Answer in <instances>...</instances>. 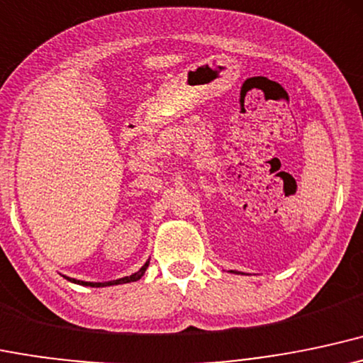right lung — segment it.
Listing matches in <instances>:
<instances>
[{"label": "right lung", "mask_w": 363, "mask_h": 363, "mask_svg": "<svg viewBox=\"0 0 363 363\" xmlns=\"http://www.w3.org/2000/svg\"><path fill=\"white\" fill-rule=\"evenodd\" d=\"M147 266H149V262H145L144 266L140 267V271H137L135 274H132V276H127V278H121V279H116V281H109V283H85V281H77V279H70V278H67V279L73 281V283H79V284H84V286H92V288H99V286H109V284H123V283H132V281H137V279H140L142 276H144L145 269H147Z\"/></svg>", "instance_id": "right-lung-1"}]
</instances>
